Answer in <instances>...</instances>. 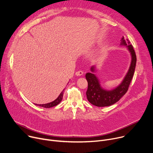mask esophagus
Wrapping results in <instances>:
<instances>
[{"label":"esophagus","instance_id":"34e87169","mask_svg":"<svg viewBox=\"0 0 153 153\" xmlns=\"http://www.w3.org/2000/svg\"><path fill=\"white\" fill-rule=\"evenodd\" d=\"M83 71H81V70L78 71H77V72L76 73V75L79 76H82V75H83Z\"/></svg>","mask_w":153,"mask_h":153}]
</instances>
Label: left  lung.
Listing matches in <instances>:
<instances>
[{"label":"left lung","mask_w":153,"mask_h":153,"mask_svg":"<svg viewBox=\"0 0 153 153\" xmlns=\"http://www.w3.org/2000/svg\"><path fill=\"white\" fill-rule=\"evenodd\" d=\"M127 40L128 41V40ZM128 44H129V41ZM121 45H126L128 47L131 54L132 60L127 74L121 84L116 88L111 91L105 90L102 88L99 80L93 73H88L85 74L86 79L88 82V89L86 93V97L88 100L95 106L102 107L113 105L119 101L128 90L129 84L134 73L137 59L133 45H128L123 37L122 39ZM91 70L92 72H94V67H92Z\"/></svg>","instance_id":"8db88e82"}]
</instances>
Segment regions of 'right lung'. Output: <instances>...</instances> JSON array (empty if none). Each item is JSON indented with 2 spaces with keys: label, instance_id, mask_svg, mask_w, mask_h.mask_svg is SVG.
<instances>
[{
  "label": "right lung",
  "instance_id": "right-lung-1",
  "mask_svg": "<svg viewBox=\"0 0 153 153\" xmlns=\"http://www.w3.org/2000/svg\"><path fill=\"white\" fill-rule=\"evenodd\" d=\"M63 91H64V90L61 92V93L58 96V97L55 100H54L52 102H50V103H46V104H42V105H37V104H36V105H37V106H42V107H43V108H51V107H53L54 106H56L62 100Z\"/></svg>",
  "mask_w": 153,
  "mask_h": 153
}]
</instances>
